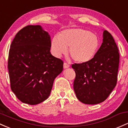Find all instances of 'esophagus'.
Returning <instances> with one entry per match:
<instances>
[{"label":"esophagus","mask_w":128,"mask_h":128,"mask_svg":"<svg viewBox=\"0 0 128 128\" xmlns=\"http://www.w3.org/2000/svg\"><path fill=\"white\" fill-rule=\"evenodd\" d=\"M70 67V66L68 65V64H67L66 62H64V69L68 68V67Z\"/></svg>","instance_id":"1"}]
</instances>
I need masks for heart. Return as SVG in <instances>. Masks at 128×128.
<instances>
[{"mask_svg": "<svg viewBox=\"0 0 128 128\" xmlns=\"http://www.w3.org/2000/svg\"><path fill=\"white\" fill-rule=\"evenodd\" d=\"M98 36L82 28L66 29L53 38L51 48L53 54L60 58L68 53L76 62L84 63L93 58L99 47Z\"/></svg>", "mask_w": 128, "mask_h": 128, "instance_id": "1", "label": "heart"}]
</instances>
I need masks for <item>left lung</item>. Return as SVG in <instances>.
I'll return each mask as SVG.
<instances>
[{"label":"left lung","instance_id":"obj_1","mask_svg":"<svg viewBox=\"0 0 128 128\" xmlns=\"http://www.w3.org/2000/svg\"><path fill=\"white\" fill-rule=\"evenodd\" d=\"M119 58L113 37L103 30V42L93 58L72 66L76 74L74 91L80 102L96 104L108 97L116 84Z\"/></svg>","mask_w":128,"mask_h":128}]
</instances>
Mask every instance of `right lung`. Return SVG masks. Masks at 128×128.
Wrapping results in <instances>:
<instances>
[{
  "label": "right lung",
  "mask_w": 128,
  "mask_h": 128,
  "mask_svg": "<svg viewBox=\"0 0 128 128\" xmlns=\"http://www.w3.org/2000/svg\"><path fill=\"white\" fill-rule=\"evenodd\" d=\"M51 40L40 25H28L10 46L8 68L11 89L22 103L35 105L47 100L63 62L50 53Z\"/></svg>",
  "instance_id": "1"
}]
</instances>
